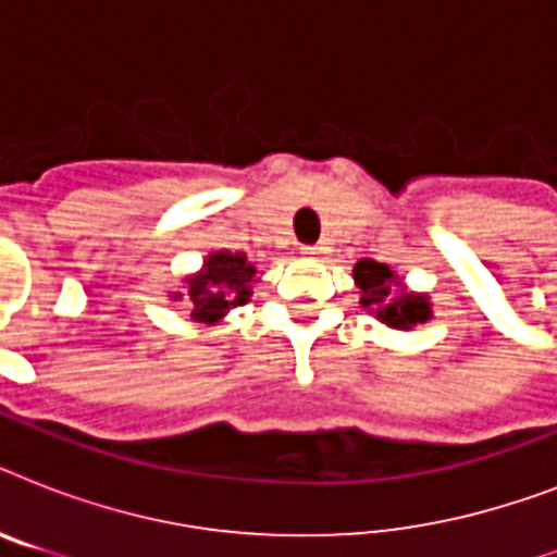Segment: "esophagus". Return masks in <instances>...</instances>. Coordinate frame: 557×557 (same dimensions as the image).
<instances>
[{"mask_svg":"<svg viewBox=\"0 0 557 557\" xmlns=\"http://www.w3.org/2000/svg\"><path fill=\"white\" fill-rule=\"evenodd\" d=\"M300 253H304V257H309V260H314V257H321L323 248L321 245H304V248H300Z\"/></svg>","mask_w":557,"mask_h":557,"instance_id":"obj_1","label":"esophagus"}]
</instances>
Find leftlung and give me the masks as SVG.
Here are the masks:
<instances>
[{
	"instance_id": "obj_1",
	"label": "left lung",
	"mask_w": 557,
	"mask_h": 557,
	"mask_svg": "<svg viewBox=\"0 0 557 557\" xmlns=\"http://www.w3.org/2000/svg\"><path fill=\"white\" fill-rule=\"evenodd\" d=\"M358 288H361V306L375 312L381 323L393 330H413L416 323H424L431 318V300L428 295H413V292H393L396 274L389 265L375 260H358L352 269Z\"/></svg>"
}]
</instances>
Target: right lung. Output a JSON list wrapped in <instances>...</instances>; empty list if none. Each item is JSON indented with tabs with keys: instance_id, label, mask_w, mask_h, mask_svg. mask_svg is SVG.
Instances as JSON below:
<instances>
[{
	"instance_id": "right-lung-1",
	"label": "right lung",
	"mask_w": 557,
	"mask_h": 557,
	"mask_svg": "<svg viewBox=\"0 0 557 557\" xmlns=\"http://www.w3.org/2000/svg\"><path fill=\"white\" fill-rule=\"evenodd\" d=\"M253 277H257V269L245 253L216 251L205 260L199 274L187 277L185 295L176 292L173 300L187 297L193 321L216 323L219 318H225L227 309L248 304Z\"/></svg>"
}]
</instances>
